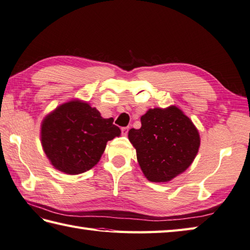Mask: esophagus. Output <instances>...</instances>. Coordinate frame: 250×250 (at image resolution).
Wrapping results in <instances>:
<instances>
[{"label": "esophagus", "instance_id": "esophagus-1", "mask_svg": "<svg viewBox=\"0 0 250 250\" xmlns=\"http://www.w3.org/2000/svg\"><path fill=\"white\" fill-rule=\"evenodd\" d=\"M128 131H129L128 126H125V128H121V133H122V135H126V134H128Z\"/></svg>", "mask_w": 250, "mask_h": 250}]
</instances>
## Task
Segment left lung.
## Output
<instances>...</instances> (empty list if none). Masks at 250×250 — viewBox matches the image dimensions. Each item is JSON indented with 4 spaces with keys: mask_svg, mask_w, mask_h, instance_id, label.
Wrapping results in <instances>:
<instances>
[{
    "mask_svg": "<svg viewBox=\"0 0 250 250\" xmlns=\"http://www.w3.org/2000/svg\"><path fill=\"white\" fill-rule=\"evenodd\" d=\"M142 126L129 131L136 158L150 182H169L187 170L198 153L200 136L177 106L150 108L141 117Z\"/></svg>",
    "mask_w": 250,
    "mask_h": 250,
    "instance_id": "left-lung-1",
    "label": "left lung"
}]
</instances>
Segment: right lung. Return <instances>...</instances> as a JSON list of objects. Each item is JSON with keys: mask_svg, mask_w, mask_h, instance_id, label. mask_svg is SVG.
<instances>
[{"mask_svg": "<svg viewBox=\"0 0 250 250\" xmlns=\"http://www.w3.org/2000/svg\"><path fill=\"white\" fill-rule=\"evenodd\" d=\"M114 119L95 107L71 100L56 107L41 124V144L54 168L66 174L85 172L99 163L108 141L120 136Z\"/></svg>", "mask_w": 250, "mask_h": 250, "instance_id": "right-lung-1", "label": "right lung"}]
</instances>
